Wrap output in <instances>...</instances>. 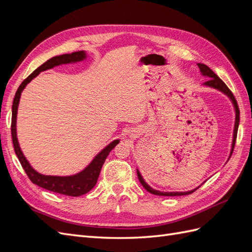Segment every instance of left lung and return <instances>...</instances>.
Returning a JSON list of instances; mask_svg holds the SVG:
<instances>
[{"label":"left lung","mask_w":252,"mask_h":252,"mask_svg":"<svg viewBox=\"0 0 252 252\" xmlns=\"http://www.w3.org/2000/svg\"><path fill=\"white\" fill-rule=\"evenodd\" d=\"M197 66H199L200 68V71H201V74L204 75V77L208 78L209 80L207 82H205L203 85L206 86V87H210V88H215L219 91H220V93L224 94L225 95H227L228 97H229V100L231 101L232 105H233V108H234V113H235V121H234V128H233V135H232V142H231V149H230V155H229V158H228V159L230 158L231 155H232V151H233V148H234V144H235V139H236V133H238V129H239V124H240V110H239V106H238V103H236V100L234 95L232 94L231 91L229 90V88H228L226 86V84L220 80L218 75L213 72L210 68L205 65V64H202V63H197ZM136 173H138V178H139V181L141 184L143 185V187L147 190L148 192L152 193V194H156V195H164V196H177V195H186V194H190L192 193L193 191H195V190L199 188L196 187L192 190H189V191H171V192H168V191H159V190H157V189H154L151 186H149L146 182H145V180L143 179L142 174L140 172L139 169H136Z\"/></svg>","instance_id":"1"}]
</instances>
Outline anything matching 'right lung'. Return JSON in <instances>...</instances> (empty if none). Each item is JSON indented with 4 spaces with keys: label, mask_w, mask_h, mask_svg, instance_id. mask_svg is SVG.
Listing matches in <instances>:
<instances>
[{
    "label": "right lung",
    "mask_w": 252,
    "mask_h": 252,
    "mask_svg": "<svg viewBox=\"0 0 252 252\" xmlns=\"http://www.w3.org/2000/svg\"><path fill=\"white\" fill-rule=\"evenodd\" d=\"M87 58L86 51H75L71 53H66V55L57 56L49 59L44 64H42L39 68L22 82L19 86L16 95L13 98L12 103V118H11V135H12V143L14 151L19 158V161L23 167V169L27 173L28 178L30 179L33 184L40 186L44 189H47L49 191L57 192L60 194L70 195V196H80L87 193L93 189L100 175L102 166L105 162L106 158L108 157L109 152L117 146V144L120 143V140H114L110 144H108L104 149H102L98 154L94 158L87 167H85L82 171L72 174V175H65V177H59V175H45L40 172H37L33 169L32 165L29 164L25 156L23 155L21 150L20 144L18 142L17 136V114L18 107L20 103V97L22 91L27 86V84L32 82L37 74L42 71L51 69V68L63 65V64H73L82 62Z\"/></svg>",
    "instance_id": "right-lung-1"
}]
</instances>
